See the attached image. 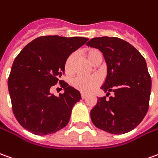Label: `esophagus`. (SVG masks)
Instances as JSON below:
<instances>
[{
  "instance_id": "obj_1",
  "label": "esophagus",
  "mask_w": 158,
  "mask_h": 158,
  "mask_svg": "<svg viewBox=\"0 0 158 158\" xmlns=\"http://www.w3.org/2000/svg\"><path fill=\"white\" fill-rule=\"evenodd\" d=\"M81 98H82V99H85V98L87 97V95H86V94H81Z\"/></svg>"
}]
</instances>
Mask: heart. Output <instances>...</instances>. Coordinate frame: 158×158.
<instances>
[{
  "instance_id": "1",
  "label": "heart",
  "mask_w": 158,
  "mask_h": 158,
  "mask_svg": "<svg viewBox=\"0 0 158 158\" xmlns=\"http://www.w3.org/2000/svg\"><path fill=\"white\" fill-rule=\"evenodd\" d=\"M84 55L86 56L88 60L91 63L95 62L99 59L102 58V54L100 50L94 48H89L83 50ZM76 56L75 54H70L67 57L66 61L64 62V71L68 75H70L73 72V65L75 62ZM102 80L100 77L98 76H90V77H83V76H78L75 77L71 81V85L76 89L82 93H89L93 91L96 87L101 84Z\"/></svg>"
}]
</instances>
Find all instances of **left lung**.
<instances>
[{
  "mask_svg": "<svg viewBox=\"0 0 158 158\" xmlns=\"http://www.w3.org/2000/svg\"><path fill=\"white\" fill-rule=\"evenodd\" d=\"M87 45L98 48L107 64L101 89L108 96L99 97L90 111L96 127L111 134H124L143 121L149 109L151 78L145 59L131 44L117 37H96Z\"/></svg>",
  "mask_w": 158,
  "mask_h": 158,
  "instance_id": "8db88e82",
  "label": "left lung"
}]
</instances>
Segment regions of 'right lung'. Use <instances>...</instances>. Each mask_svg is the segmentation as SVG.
Masks as SVG:
<instances>
[{
    "mask_svg": "<svg viewBox=\"0 0 158 158\" xmlns=\"http://www.w3.org/2000/svg\"><path fill=\"white\" fill-rule=\"evenodd\" d=\"M85 37L40 36L22 48L13 62L7 81L14 115L19 123L35 135L55 133L68 124L80 92L60 80L67 57L82 46ZM61 84L64 93H50Z\"/></svg>",
    "mask_w": 158,
    "mask_h": 158,
    "instance_id": "1",
    "label": "right lung"
}]
</instances>
